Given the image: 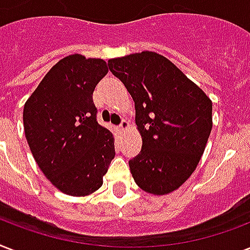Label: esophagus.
I'll list each match as a JSON object with an SVG mask.
<instances>
[{
    "label": "esophagus",
    "mask_w": 250,
    "mask_h": 250,
    "mask_svg": "<svg viewBox=\"0 0 250 250\" xmlns=\"http://www.w3.org/2000/svg\"><path fill=\"white\" fill-rule=\"evenodd\" d=\"M119 128H121L122 131H125V129L128 128V122L123 119V121L121 122V125H119Z\"/></svg>",
    "instance_id": "34e87169"
}]
</instances>
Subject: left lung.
I'll use <instances>...</instances> for the list:
<instances>
[{"label": "left lung", "mask_w": 250, "mask_h": 250, "mask_svg": "<svg viewBox=\"0 0 250 250\" xmlns=\"http://www.w3.org/2000/svg\"><path fill=\"white\" fill-rule=\"evenodd\" d=\"M135 101L143 146L128 161L141 189L166 194L189 178L205 150L213 104L172 62L154 52L109 60Z\"/></svg>", "instance_id": "left-lung-1"}]
</instances>
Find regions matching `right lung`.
<instances>
[{
  "instance_id": "1",
  "label": "right lung",
  "mask_w": 250,
  "mask_h": 250,
  "mask_svg": "<svg viewBox=\"0 0 250 250\" xmlns=\"http://www.w3.org/2000/svg\"><path fill=\"white\" fill-rule=\"evenodd\" d=\"M106 62L72 54L50 68L23 110L36 164L61 192L86 196L102 186L115 157L114 137L97 122L93 90Z\"/></svg>"
}]
</instances>
